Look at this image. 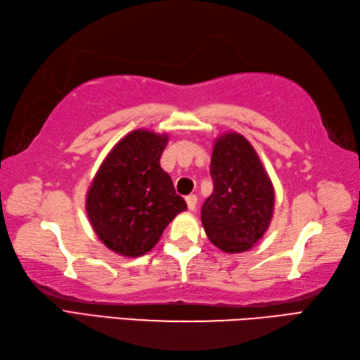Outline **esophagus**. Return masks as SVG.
I'll list each match as a JSON object with an SVG mask.
<instances>
[{"label":"esophagus","mask_w":360,"mask_h":360,"mask_svg":"<svg viewBox=\"0 0 360 360\" xmlns=\"http://www.w3.org/2000/svg\"><path fill=\"white\" fill-rule=\"evenodd\" d=\"M186 203H188V208H189L191 211H194L195 207H197V195L189 194V195L186 197Z\"/></svg>","instance_id":"esophagus-1"}]
</instances>
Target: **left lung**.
I'll return each instance as SVG.
<instances>
[{
  "label": "left lung",
  "instance_id": "8db88e82",
  "mask_svg": "<svg viewBox=\"0 0 360 360\" xmlns=\"http://www.w3.org/2000/svg\"><path fill=\"white\" fill-rule=\"evenodd\" d=\"M210 174L214 189L202 207L205 233L226 253L250 250L267 231L275 207L258 153L240 134L226 131L216 139Z\"/></svg>",
  "mask_w": 360,
  "mask_h": 360
}]
</instances>
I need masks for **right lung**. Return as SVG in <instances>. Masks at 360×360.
I'll return each instance as SVG.
<instances>
[{
	"instance_id": "right-lung-1",
	"label": "right lung",
	"mask_w": 360,
	"mask_h": 360,
	"mask_svg": "<svg viewBox=\"0 0 360 360\" xmlns=\"http://www.w3.org/2000/svg\"><path fill=\"white\" fill-rule=\"evenodd\" d=\"M167 135L138 129L110 150L86 193V214L110 250L136 258L152 250L186 202L160 166Z\"/></svg>"
}]
</instances>
